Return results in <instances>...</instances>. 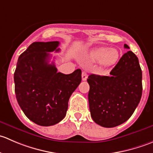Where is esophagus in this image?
<instances>
[{
  "mask_svg": "<svg viewBox=\"0 0 153 153\" xmlns=\"http://www.w3.org/2000/svg\"><path fill=\"white\" fill-rule=\"evenodd\" d=\"M87 79V73L86 72H82V80L86 81Z\"/></svg>",
  "mask_w": 153,
  "mask_h": 153,
  "instance_id": "34e87169",
  "label": "esophagus"
}]
</instances>
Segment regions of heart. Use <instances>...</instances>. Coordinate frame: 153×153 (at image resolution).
I'll list each match as a JSON object with an SVG mask.
<instances>
[{"label":"heart","mask_w":153,"mask_h":153,"mask_svg":"<svg viewBox=\"0 0 153 153\" xmlns=\"http://www.w3.org/2000/svg\"><path fill=\"white\" fill-rule=\"evenodd\" d=\"M119 52L116 49L101 47L92 50L89 54V59L93 62H100L102 65H113L119 58Z\"/></svg>","instance_id":"heart-1"}]
</instances>
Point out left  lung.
I'll use <instances>...</instances> for the list:
<instances>
[{
	"label": "left lung",
	"mask_w": 153,
	"mask_h": 153,
	"mask_svg": "<svg viewBox=\"0 0 153 153\" xmlns=\"http://www.w3.org/2000/svg\"><path fill=\"white\" fill-rule=\"evenodd\" d=\"M124 48L129 49L126 44ZM109 76L88 77L91 117L104 127H115L127 121L142 95V72L138 58L132 52L124 53Z\"/></svg>",
	"instance_id": "left-lung-1"
}]
</instances>
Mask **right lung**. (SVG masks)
Here are the masks:
<instances>
[{"instance_id": "1", "label": "right lung", "mask_w": 153, "mask_h": 153, "mask_svg": "<svg viewBox=\"0 0 153 153\" xmlns=\"http://www.w3.org/2000/svg\"><path fill=\"white\" fill-rule=\"evenodd\" d=\"M58 41L34 42L19 56L14 73L17 101L26 116L40 126L64 119L68 101L81 81V70L57 72L49 52H58Z\"/></svg>"}]
</instances>
